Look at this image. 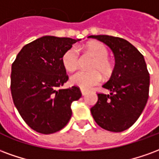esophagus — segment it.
<instances>
[{"instance_id": "esophagus-1", "label": "esophagus", "mask_w": 159, "mask_h": 159, "mask_svg": "<svg viewBox=\"0 0 159 159\" xmlns=\"http://www.w3.org/2000/svg\"><path fill=\"white\" fill-rule=\"evenodd\" d=\"M81 93H82V94H83V95H85V94H87V93H88V91H86V90L81 89Z\"/></svg>"}]
</instances>
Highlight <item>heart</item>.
Wrapping results in <instances>:
<instances>
[{
	"instance_id": "obj_1",
	"label": "heart",
	"mask_w": 159,
	"mask_h": 159,
	"mask_svg": "<svg viewBox=\"0 0 159 159\" xmlns=\"http://www.w3.org/2000/svg\"><path fill=\"white\" fill-rule=\"evenodd\" d=\"M88 51L95 57L90 66V71L81 70L70 77V83L74 86L79 87L83 90L90 89L91 88L100 83L101 75L110 76L113 71V66L108 59L109 52L107 47L100 42H91L87 46ZM62 63L67 71L76 70L80 65V55L78 49L71 47L66 51L62 57Z\"/></svg>"
}]
</instances>
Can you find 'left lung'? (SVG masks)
I'll return each instance as SVG.
<instances>
[{
  "label": "left lung",
  "instance_id": "left-lung-1",
  "mask_svg": "<svg viewBox=\"0 0 159 159\" xmlns=\"http://www.w3.org/2000/svg\"><path fill=\"white\" fill-rule=\"evenodd\" d=\"M107 45L115 56L111 76L103 88L110 94L98 93L91 114L102 129L111 132L128 129L139 118L149 96L150 76L143 55L126 40L106 35L90 36Z\"/></svg>",
  "mask_w": 159,
  "mask_h": 159
}]
</instances>
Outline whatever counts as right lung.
<instances>
[{"mask_svg":"<svg viewBox=\"0 0 159 159\" xmlns=\"http://www.w3.org/2000/svg\"><path fill=\"white\" fill-rule=\"evenodd\" d=\"M80 41L52 36L26 44L12 65L11 93L14 106L32 129L44 134L62 129L71 117L78 87L60 89L68 81L64 53Z\"/></svg>","mask_w":159,"mask_h":159,"instance_id":"1","label":"right lung"}]
</instances>
